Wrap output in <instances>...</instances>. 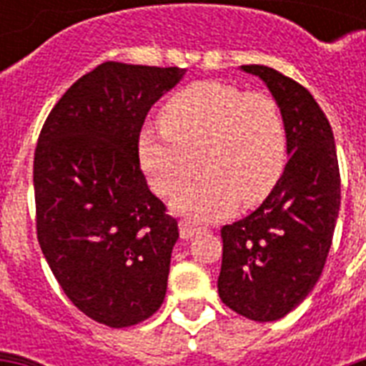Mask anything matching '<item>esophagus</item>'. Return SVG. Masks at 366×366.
<instances>
[{"instance_id": "obj_1", "label": "esophagus", "mask_w": 366, "mask_h": 366, "mask_svg": "<svg viewBox=\"0 0 366 366\" xmlns=\"http://www.w3.org/2000/svg\"><path fill=\"white\" fill-rule=\"evenodd\" d=\"M201 228H197L194 222H189V220H182L180 222V237L182 239H192V237H195V235L199 234Z\"/></svg>"}]
</instances>
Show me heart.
Segmentation results:
<instances>
[{"instance_id": "obj_1", "label": "heart", "mask_w": 366, "mask_h": 366, "mask_svg": "<svg viewBox=\"0 0 366 366\" xmlns=\"http://www.w3.org/2000/svg\"><path fill=\"white\" fill-rule=\"evenodd\" d=\"M159 119L163 131L144 129L138 137V161L155 194H177L195 174L197 159L205 172L172 199L180 217L211 222L241 201L258 205L283 177L287 127L267 94L197 81L172 94Z\"/></svg>"}]
</instances>
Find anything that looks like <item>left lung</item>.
Wrapping results in <instances>:
<instances>
[{
	"instance_id": "1",
	"label": "left lung",
	"mask_w": 366,
	"mask_h": 366,
	"mask_svg": "<svg viewBox=\"0 0 366 366\" xmlns=\"http://www.w3.org/2000/svg\"><path fill=\"white\" fill-rule=\"evenodd\" d=\"M260 77L283 114L289 161L254 212L222 228L218 295L243 317L277 321L306 300L321 277L340 211L335 134L307 89L267 66Z\"/></svg>"
}]
</instances>
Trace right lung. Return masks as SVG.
<instances>
[{
  "label": "right lung",
  "mask_w": 366,
  "mask_h": 366,
  "mask_svg": "<svg viewBox=\"0 0 366 366\" xmlns=\"http://www.w3.org/2000/svg\"><path fill=\"white\" fill-rule=\"evenodd\" d=\"M182 68L104 62L56 102L34 157L37 239L87 317L123 329L165 300L178 224L149 192L138 137Z\"/></svg>",
  "instance_id": "right-lung-1"
}]
</instances>
